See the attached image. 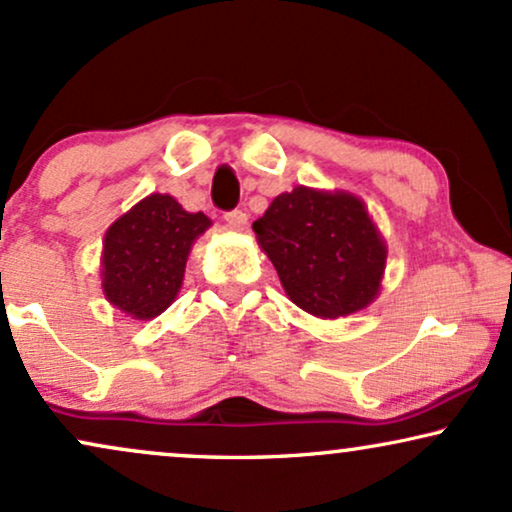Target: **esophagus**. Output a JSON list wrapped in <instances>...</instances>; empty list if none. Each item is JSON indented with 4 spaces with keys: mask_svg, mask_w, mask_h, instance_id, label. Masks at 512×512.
Returning <instances> with one entry per match:
<instances>
[{
    "mask_svg": "<svg viewBox=\"0 0 512 512\" xmlns=\"http://www.w3.org/2000/svg\"><path fill=\"white\" fill-rule=\"evenodd\" d=\"M246 220H249V218H246L244 211L225 213V223H227V227H230V230H244Z\"/></svg>",
    "mask_w": 512,
    "mask_h": 512,
    "instance_id": "obj_1",
    "label": "esophagus"
}]
</instances>
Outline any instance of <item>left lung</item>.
<instances>
[{"mask_svg":"<svg viewBox=\"0 0 512 512\" xmlns=\"http://www.w3.org/2000/svg\"><path fill=\"white\" fill-rule=\"evenodd\" d=\"M254 232L289 299L315 318H346L380 294L387 244L356 194L299 185L273 199Z\"/></svg>","mask_w":512,"mask_h":512,"instance_id":"obj_1","label":"left lung"}]
</instances>
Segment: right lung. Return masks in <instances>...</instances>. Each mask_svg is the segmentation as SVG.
<instances>
[{
	"label": "right lung",
	"instance_id": "1",
	"mask_svg": "<svg viewBox=\"0 0 512 512\" xmlns=\"http://www.w3.org/2000/svg\"><path fill=\"white\" fill-rule=\"evenodd\" d=\"M211 227L170 194H149L113 220L104 235L102 289L106 301L135 320H151L173 304L194 239Z\"/></svg>",
	"mask_w": 512,
	"mask_h": 512
}]
</instances>
